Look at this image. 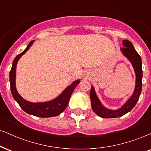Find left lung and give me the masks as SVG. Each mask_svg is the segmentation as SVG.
<instances>
[{"label": "left lung", "mask_w": 151, "mask_h": 151, "mask_svg": "<svg viewBox=\"0 0 151 151\" xmlns=\"http://www.w3.org/2000/svg\"><path fill=\"white\" fill-rule=\"evenodd\" d=\"M123 47L121 49L122 53L130 61L133 68H134L135 74H136V85H135L134 93L128 99V100L121 108L116 110H111L108 109L102 105L95 93L94 88L93 86L91 87L90 97H91L93 111L101 118H118L125 115L127 112L130 111L136 105L141 95V92H142L143 73L142 69V58L139 53L137 52V51L135 50L134 46L132 45L131 42L127 40H123Z\"/></svg>", "instance_id": "left-lung-1"}]
</instances>
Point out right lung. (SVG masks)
I'll use <instances>...</instances> for the list:
<instances>
[{
  "mask_svg": "<svg viewBox=\"0 0 151 151\" xmlns=\"http://www.w3.org/2000/svg\"><path fill=\"white\" fill-rule=\"evenodd\" d=\"M33 42L34 40L30 42L28 44L26 49L22 53L17 55L16 58H14V61H13L12 69H11L10 72H9V82H10L11 93H12V95L15 101H17L19 105L27 114L41 118L56 116L61 114L65 109L68 104V102H69L72 92L75 89L76 86L79 84L80 81L77 80V81L72 82V84L70 85L68 88H66L64 90L63 92L58 97H57L54 100L49 101V102L33 103L24 100L19 94L16 88V83H15L16 81H15V79H16L17 64L19 58L29 49Z\"/></svg>",
  "mask_w": 151,
  "mask_h": 151,
  "instance_id": "1",
  "label": "right lung"
}]
</instances>
